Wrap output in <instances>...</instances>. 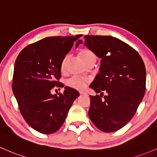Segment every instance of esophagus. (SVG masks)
<instances>
[{
  "label": "esophagus",
  "mask_w": 157,
  "mask_h": 157,
  "mask_svg": "<svg viewBox=\"0 0 157 157\" xmlns=\"http://www.w3.org/2000/svg\"><path fill=\"white\" fill-rule=\"evenodd\" d=\"M80 93L81 94V95H86V92H82V91H80Z\"/></svg>",
  "instance_id": "34e87169"
}]
</instances>
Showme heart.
Masks as SVG:
<instances>
[{
	"instance_id": "obj_1",
	"label": "heart",
	"mask_w": 157,
	"mask_h": 157,
	"mask_svg": "<svg viewBox=\"0 0 157 157\" xmlns=\"http://www.w3.org/2000/svg\"><path fill=\"white\" fill-rule=\"evenodd\" d=\"M79 56H80V57L81 58V59L84 62H85L87 59H90V58L95 57V54H94L91 50H90V49H81V50L80 51V52H79ZM67 61V56L64 57V59H62V63H61V70H62V71H65ZM89 81H90V79L86 78V77H74L69 79L67 81V84L68 86L71 87V88L76 89V90H83V89L86 86V84Z\"/></svg>"
}]
</instances>
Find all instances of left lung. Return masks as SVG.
Here are the masks:
<instances>
[{
    "label": "left lung",
    "mask_w": 157,
    "mask_h": 157,
    "mask_svg": "<svg viewBox=\"0 0 157 157\" xmlns=\"http://www.w3.org/2000/svg\"><path fill=\"white\" fill-rule=\"evenodd\" d=\"M84 39L87 48L101 59L99 73L90 85L100 95H90L89 117L98 129L117 131L134 117L143 99L144 63L135 49L116 37L86 35ZM80 44L79 40L76 47Z\"/></svg>",
    "instance_id": "left-lung-1"
}]
</instances>
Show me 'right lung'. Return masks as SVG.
<instances>
[{
    "instance_id": "right-lung-1",
    "label": "right lung",
    "mask_w": 157,
    "mask_h": 157,
    "mask_svg": "<svg viewBox=\"0 0 157 157\" xmlns=\"http://www.w3.org/2000/svg\"><path fill=\"white\" fill-rule=\"evenodd\" d=\"M81 36L46 37L23 49L15 62L12 89L19 110L26 123L43 134L60 128L80 95L68 86L59 95L51 94V90L64 86L58 81L61 63Z\"/></svg>"
}]
</instances>
